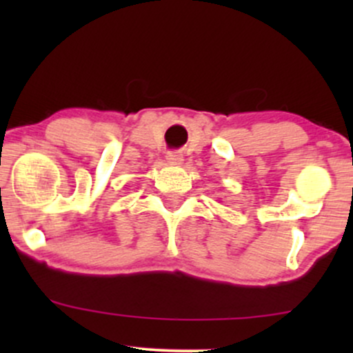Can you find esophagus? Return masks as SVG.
<instances>
[{"instance_id":"34e87169","label":"esophagus","mask_w":353,"mask_h":353,"mask_svg":"<svg viewBox=\"0 0 353 353\" xmlns=\"http://www.w3.org/2000/svg\"><path fill=\"white\" fill-rule=\"evenodd\" d=\"M165 159H168V163L172 165L182 164V154H179L177 151H169L165 154Z\"/></svg>"}]
</instances>
